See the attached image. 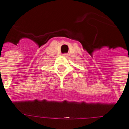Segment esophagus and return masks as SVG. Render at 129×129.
<instances>
[{"label":"esophagus","instance_id":"34e87169","mask_svg":"<svg viewBox=\"0 0 129 129\" xmlns=\"http://www.w3.org/2000/svg\"><path fill=\"white\" fill-rule=\"evenodd\" d=\"M64 56H67V54H64Z\"/></svg>","mask_w":129,"mask_h":129}]
</instances>
